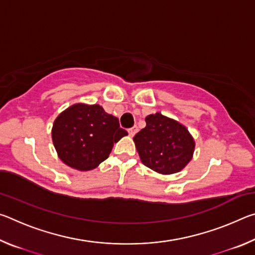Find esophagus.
<instances>
[{
    "instance_id": "esophagus-1",
    "label": "esophagus",
    "mask_w": 255,
    "mask_h": 255,
    "mask_svg": "<svg viewBox=\"0 0 255 255\" xmlns=\"http://www.w3.org/2000/svg\"><path fill=\"white\" fill-rule=\"evenodd\" d=\"M136 131H137V127H136V126H133V127L128 129V133H129V135H130L131 137H132L133 135H135Z\"/></svg>"
}]
</instances>
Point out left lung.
I'll return each instance as SVG.
<instances>
[{
    "label": "left lung",
    "mask_w": 255,
    "mask_h": 255,
    "mask_svg": "<svg viewBox=\"0 0 255 255\" xmlns=\"http://www.w3.org/2000/svg\"><path fill=\"white\" fill-rule=\"evenodd\" d=\"M145 122L146 127L133 137L143 164L162 174L182 170L195 149V141L188 129L158 112L147 116Z\"/></svg>",
    "instance_id": "left-lung-1"
}]
</instances>
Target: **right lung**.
<instances>
[{"mask_svg": "<svg viewBox=\"0 0 255 255\" xmlns=\"http://www.w3.org/2000/svg\"><path fill=\"white\" fill-rule=\"evenodd\" d=\"M118 118L94 105H74L60 114L53 126V141L62 161L80 171L97 167L114 144L126 136Z\"/></svg>", "mask_w": 255, "mask_h": 255, "instance_id": "right-lung-1", "label": "right lung"}]
</instances>
